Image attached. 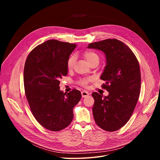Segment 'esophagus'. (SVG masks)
<instances>
[{"label": "esophagus", "instance_id": "1", "mask_svg": "<svg viewBox=\"0 0 160 160\" xmlns=\"http://www.w3.org/2000/svg\"><path fill=\"white\" fill-rule=\"evenodd\" d=\"M81 94H82V98H86V97H87V96H89V93H88V92H87V91H85V90L82 91Z\"/></svg>", "mask_w": 160, "mask_h": 160}]
</instances>
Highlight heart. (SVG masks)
Wrapping results in <instances>:
<instances>
[{
  "mask_svg": "<svg viewBox=\"0 0 160 160\" xmlns=\"http://www.w3.org/2000/svg\"><path fill=\"white\" fill-rule=\"evenodd\" d=\"M83 56L88 64H90L92 62L96 60L99 61V56L96 52L91 51H85L83 53ZM75 60H76V58L75 56H72L68 59L66 66L68 70H71L73 69L74 64L75 62ZM91 81H92V78H90V77L83 78L79 80L78 81V83L82 87H87L88 83Z\"/></svg>",
  "mask_w": 160,
  "mask_h": 160,
  "instance_id": "b5f03b06",
  "label": "heart"
}]
</instances>
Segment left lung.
Masks as SVG:
<instances>
[{
  "label": "left lung",
  "mask_w": 160,
  "mask_h": 160,
  "mask_svg": "<svg viewBox=\"0 0 160 160\" xmlns=\"http://www.w3.org/2000/svg\"><path fill=\"white\" fill-rule=\"evenodd\" d=\"M87 48L102 51L106 59L101 79L106 81L102 87L109 95L103 98L98 92L92 94L95 122L106 131L118 130L129 120L139 98V61L125 43L115 38L91 43Z\"/></svg>",
  "instance_id": "8db88e82"
}]
</instances>
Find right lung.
Masks as SVG:
<instances>
[{
    "label": "right lung",
    "instance_id": "obj_1",
    "mask_svg": "<svg viewBox=\"0 0 160 160\" xmlns=\"http://www.w3.org/2000/svg\"><path fill=\"white\" fill-rule=\"evenodd\" d=\"M77 45L49 40L28 54L24 68L25 95L37 121L51 131L61 130L73 118V108L80 101L79 90H59V79L68 74L66 62Z\"/></svg>",
    "mask_w": 160,
    "mask_h": 160
}]
</instances>
